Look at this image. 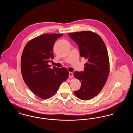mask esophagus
Wrapping results in <instances>:
<instances>
[{
	"label": "esophagus",
	"instance_id": "esophagus-1",
	"mask_svg": "<svg viewBox=\"0 0 133 133\" xmlns=\"http://www.w3.org/2000/svg\"><path fill=\"white\" fill-rule=\"evenodd\" d=\"M73 77V73L72 72H69V78H72Z\"/></svg>",
	"mask_w": 133,
	"mask_h": 133
}]
</instances>
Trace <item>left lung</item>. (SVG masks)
Returning <instances> with one entry per match:
<instances>
[{
    "label": "left lung",
    "instance_id": "1",
    "mask_svg": "<svg viewBox=\"0 0 133 133\" xmlns=\"http://www.w3.org/2000/svg\"><path fill=\"white\" fill-rule=\"evenodd\" d=\"M78 45L80 56L87 62L84 71L74 72L81 83L80 89L74 94L81 100H88L98 95L107 81L109 73L107 49L101 37L91 31L76 32L68 34Z\"/></svg>",
    "mask_w": 133,
    "mask_h": 133
}]
</instances>
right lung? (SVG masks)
Wrapping results in <instances>:
<instances>
[{
    "mask_svg": "<svg viewBox=\"0 0 133 133\" xmlns=\"http://www.w3.org/2000/svg\"><path fill=\"white\" fill-rule=\"evenodd\" d=\"M62 34H44L29 41L21 56V70L23 80L32 92L39 98L48 99L54 95L62 83L67 80L69 72L48 63L54 59L53 48Z\"/></svg>",
    "mask_w": 133,
    "mask_h": 133,
    "instance_id": "obj_1",
    "label": "right lung"
}]
</instances>
